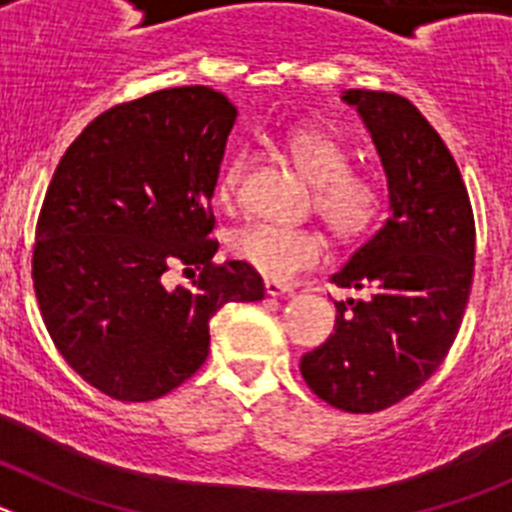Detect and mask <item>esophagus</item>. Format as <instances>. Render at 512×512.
<instances>
[{
  "mask_svg": "<svg viewBox=\"0 0 512 512\" xmlns=\"http://www.w3.org/2000/svg\"><path fill=\"white\" fill-rule=\"evenodd\" d=\"M264 289H266V295H269V297H282V295H289V292H292V289H289L287 284L271 282V279H266Z\"/></svg>",
  "mask_w": 512,
  "mask_h": 512,
  "instance_id": "34e87169",
  "label": "esophagus"
}]
</instances>
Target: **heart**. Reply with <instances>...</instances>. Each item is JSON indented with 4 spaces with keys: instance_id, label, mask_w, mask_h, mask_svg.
I'll return each instance as SVG.
<instances>
[{
    "instance_id": "b5f03b06",
    "label": "heart",
    "mask_w": 512,
    "mask_h": 512,
    "mask_svg": "<svg viewBox=\"0 0 512 512\" xmlns=\"http://www.w3.org/2000/svg\"><path fill=\"white\" fill-rule=\"evenodd\" d=\"M284 151L312 184L310 210L318 212L328 230L343 243H356L377 228L384 212V187L379 176L351 166V153L336 135L320 128H295L284 138ZM248 158L233 156L217 179V200L235 205ZM235 259L271 282H292L315 269L328 256V241L318 228L253 223L235 230L228 241Z\"/></svg>"
}]
</instances>
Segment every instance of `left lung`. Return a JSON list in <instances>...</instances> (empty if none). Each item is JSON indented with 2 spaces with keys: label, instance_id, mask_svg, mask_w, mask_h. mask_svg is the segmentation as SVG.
Returning a JSON list of instances; mask_svg holds the SVG:
<instances>
[{
  "label": "left lung",
  "instance_id": "8db88e82",
  "mask_svg": "<svg viewBox=\"0 0 512 512\" xmlns=\"http://www.w3.org/2000/svg\"><path fill=\"white\" fill-rule=\"evenodd\" d=\"M382 158L390 217L330 282L361 289L336 302L328 341L302 356L320 400L379 413L413 395L449 354L474 277V212L454 156L410 99L348 89Z\"/></svg>",
  "mask_w": 512,
  "mask_h": 512
}]
</instances>
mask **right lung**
<instances>
[{"mask_svg": "<svg viewBox=\"0 0 512 512\" xmlns=\"http://www.w3.org/2000/svg\"><path fill=\"white\" fill-rule=\"evenodd\" d=\"M238 110L210 87H176L94 117L53 174L33 246V287L58 354L84 382L148 402L210 354L225 302H259L264 279L215 264L212 192ZM184 265L198 277L166 290Z\"/></svg>", "mask_w": 512, "mask_h": 512, "instance_id": "1", "label": "right lung"}]
</instances>
